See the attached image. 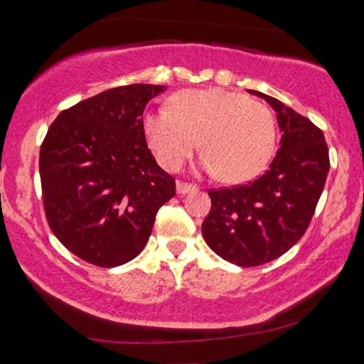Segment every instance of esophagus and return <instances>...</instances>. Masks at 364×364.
<instances>
[{"label": "esophagus", "instance_id": "obj_1", "mask_svg": "<svg viewBox=\"0 0 364 364\" xmlns=\"http://www.w3.org/2000/svg\"><path fill=\"white\" fill-rule=\"evenodd\" d=\"M193 191H197L196 184H191V183H184V181H178L176 183V193L178 194H188V193H193Z\"/></svg>", "mask_w": 364, "mask_h": 364}]
</instances>
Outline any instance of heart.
<instances>
[{
    "label": "heart",
    "instance_id": "heart-1",
    "mask_svg": "<svg viewBox=\"0 0 364 364\" xmlns=\"http://www.w3.org/2000/svg\"><path fill=\"white\" fill-rule=\"evenodd\" d=\"M143 132L157 162L168 171L183 167L199 138L202 170L218 173L228 183L260 175L276 144L269 110L241 93L220 88L176 93L170 107L147 110Z\"/></svg>",
    "mask_w": 364,
    "mask_h": 364
}]
</instances>
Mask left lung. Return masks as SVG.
<instances>
[{"mask_svg": "<svg viewBox=\"0 0 364 364\" xmlns=\"http://www.w3.org/2000/svg\"><path fill=\"white\" fill-rule=\"evenodd\" d=\"M276 110L279 149L254 181L210 189V212L202 234L215 254L237 267L268 263L297 244L316 210L329 171L324 134L306 117L260 91Z\"/></svg>", "mask_w": 364, "mask_h": 364, "instance_id": "left-lung-1", "label": "left lung"}]
</instances>
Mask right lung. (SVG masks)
I'll return each instance as SVG.
<instances>
[{"mask_svg": "<svg viewBox=\"0 0 364 364\" xmlns=\"http://www.w3.org/2000/svg\"><path fill=\"white\" fill-rule=\"evenodd\" d=\"M160 85H125L80 101L51 123L40 149L48 225L73 255L101 268L133 260L175 178L146 143L143 112Z\"/></svg>", "mask_w": 364, "mask_h": 364, "instance_id": "right-lung-1", "label": "right lung"}]
</instances>
